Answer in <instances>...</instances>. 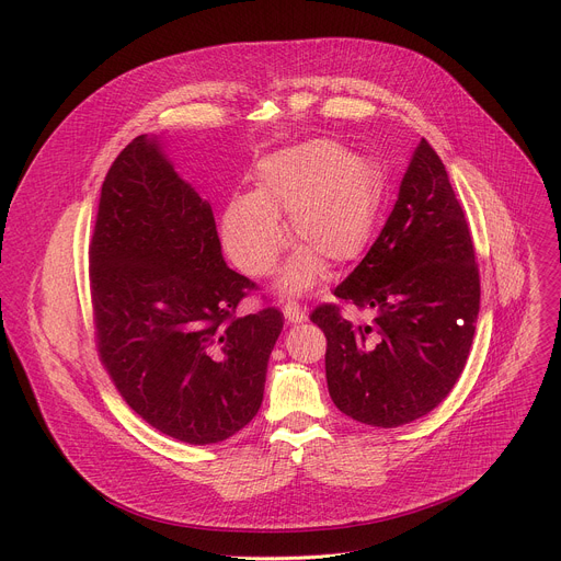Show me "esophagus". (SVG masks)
<instances>
[{"mask_svg": "<svg viewBox=\"0 0 561 561\" xmlns=\"http://www.w3.org/2000/svg\"><path fill=\"white\" fill-rule=\"evenodd\" d=\"M282 310H284V317H286L288 324H304L306 322V310L299 308L297 304H286Z\"/></svg>", "mask_w": 561, "mask_h": 561, "instance_id": "obj_1", "label": "esophagus"}]
</instances>
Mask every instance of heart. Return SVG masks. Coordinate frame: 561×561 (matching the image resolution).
<instances>
[{"mask_svg": "<svg viewBox=\"0 0 561 561\" xmlns=\"http://www.w3.org/2000/svg\"><path fill=\"white\" fill-rule=\"evenodd\" d=\"M253 193L232 197L221 215V242L232 264L251 277L268 275L284 249V228L299 244L284 266L279 288L310 290L327 262L344 266L366 249L383 197L373 159L335 139H308L260 159Z\"/></svg>", "mask_w": 561, "mask_h": 561, "instance_id": "heart-1", "label": "heart"}]
</instances>
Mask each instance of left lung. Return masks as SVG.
Here are the masks:
<instances>
[{
  "label": "left lung",
  "instance_id": "1",
  "mask_svg": "<svg viewBox=\"0 0 561 561\" xmlns=\"http://www.w3.org/2000/svg\"><path fill=\"white\" fill-rule=\"evenodd\" d=\"M335 297L370 314V322L353 324L335 304L310 314L327 335L335 407L379 428L415 422L439 407L470 353L479 271L463 210L426 139L375 244Z\"/></svg>",
  "mask_w": 561,
  "mask_h": 561
}]
</instances>
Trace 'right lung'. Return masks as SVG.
I'll use <instances>...</instances> for the list:
<instances>
[{"instance_id": "right-lung-1", "label": "right lung", "mask_w": 561, "mask_h": 561, "mask_svg": "<svg viewBox=\"0 0 561 561\" xmlns=\"http://www.w3.org/2000/svg\"><path fill=\"white\" fill-rule=\"evenodd\" d=\"M251 288L226 266L210 204L162 139L135 137L102 186L91 295L102 364L146 424L204 446L257 415L284 314L234 317Z\"/></svg>"}]
</instances>
